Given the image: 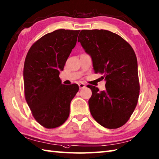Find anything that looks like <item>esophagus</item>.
<instances>
[{"instance_id": "esophagus-1", "label": "esophagus", "mask_w": 159, "mask_h": 159, "mask_svg": "<svg viewBox=\"0 0 159 159\" xmlns=\"http://www.w3.org/2000/svg\"><path fill=\"white\" fill-rule=\"evenodd\" d=\"M79 86L80 89H83L85 87V84L83 83H79Z\"/></svg>"}]
</instances>
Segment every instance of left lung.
Instances as JSON below:
<instances>
[{
    "mask_svg": "<svg viewBox=\"0 0 159 159\" xmlns=\"http://www.w3.org/2000/svg\"><path fill=\"white\" fill-rule=\"evenodd\" d=\"M78 42L92 59L96 73L102 74L106 89L88 85L92 95L90 113L101 126L110 129L126 124L135 109L139 96L137 60L131 46L107 30H82Z\"/></svg>",
    "mask_w": 159,
    "mask_h": 159,
    "instance_id": "left-lung-1",
    "label": "left lung"
}]
</instances>
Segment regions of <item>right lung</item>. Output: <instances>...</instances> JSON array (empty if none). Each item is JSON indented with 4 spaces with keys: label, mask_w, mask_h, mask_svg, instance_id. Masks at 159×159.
<instances>
[{
    "label": "right lung",
    "mask_w": 159,
    "mask_h": 159,
    "mask_svg": "<svg viewBox=\"0 0 159 159\" xmlns=\"http://www.w3.org/2000/svg\"><path fill=\"white\" fill-rule=\"evenodd\" d=\"M80 31L59 29L47 33L30 48L24 65L26 102L33 117L42 126L55 128L67 120L77 84L61 83L59 72L75 47Z\"/></svg>",
    "instance_id": "obj_1"
}]
</instances>
